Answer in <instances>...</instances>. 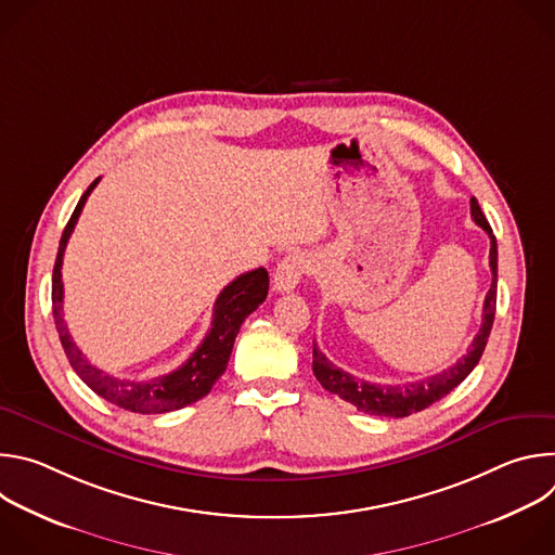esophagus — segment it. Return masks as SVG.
Masks as SVG:
<instances>
[{"mask_svg": "<svg viewBox=\"0 0 555 555\" xmlns=\"http://www.w3.org/2000/svg\"><path fill=\"white\" fill-rule=\"evenodd\" d=\"M305 270H307V257L305 255H300V253L285 255L279 261L276 272H274V281H272L274 289L276 292H292L300 283Z\"/></svg>", "mask_w": 555, "mask_h": 555, "instance_id": "1", "label": "esophagus"}]
</instances>
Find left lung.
I'll use <instances>...</instances> for the list:
<instances>
[{
  "instance_id": "8db88e82",
  "label": "left lung",
  "mask_w": 555,
  "mask_h": 555,
  "mask_svg": "<svg viewBox=\"0 0 555 555\" xmlns=\"http://www.w3.org/2000/svg\"><path fill=\"white\" fill-rule=\"evenodd\" d=\"M469 212L472 219L477 221L490 236V268H492V287L483 302V323L479 334L474 336L467 353L456 360V364L443 369L441 373H435L430 377L409 382V384H371L364 379L353 377L351 373L334 366L325 353L315 347L313 343V375L323 384L325 390L338 395L340 400L353 404L358 411L375 417H409L417 411L428 409L430 404L439 402L441 398L456 388L472 369L479 364L492 325H494V311H496V272H499V250H496V236L492 234V228L479 206L477 199H469Z\"/></svg>"
}]
</instances>
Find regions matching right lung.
<instances>
[{"label": "right lung", "instance_id": "obj_1", "mask_svg": "<svg viewBox=\"0 0 555 555\" xmlns=\"http://www.w3.org/2000/svg\"><path fill=\"white\" fill-rule=\"evenodd\" d=\"M99 182H101V178H96L88 186L83 197L78 199L69 221L61 234L59 255L54 261L52 311H54V325H56L63 351H65L72 369L76 371V375L81 377L96 395H101L103 400L112 402L118 409H125L131 413H142V415H155V413H169V411L184 409V406L202 400L204 395H208L212 384L225 371L236 334H240L248 315L268 296V285H270L268 270L257 268L253 272H246L242 276H236L230 285H225L221 289V294L215 300L212 323H210L206 338L180 369L171 371L169 375L151 377V379H125V377H114V375L105 373L103 369L88 362V358L81 353V349L74 345L69 332L65 327L63 281H61V266H63V253H65L67 240L78 221V215H81L90 193L94 191V186Z\"/></svg>", "mask_w": 555, "mask_h": 555}]
</instances>
